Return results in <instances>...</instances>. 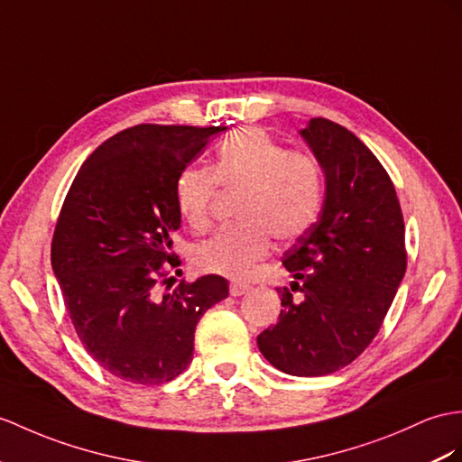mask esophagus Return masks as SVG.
Here are the masks:
<instances>
[{
  "label": "esophagus",
  "mask_w": 462,
  "mask_h": 462,
  "mask_svg": "<svg viewBox=\"0 0 462 462\" xmlns=\"http://www.w3.org/2000/svg\"><path fill=\"white\" fill-rule=\"evenodd\" d=\"M251 290V286H246V284H241V282H231V286H229V291H231V296H243V294H246V291Z\"/></svg>",
  "instance_id": "esophagus-1"
}]
</instances>
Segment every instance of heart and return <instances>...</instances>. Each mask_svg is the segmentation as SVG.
<instances>
[{
    "label": "heart",
    "instance_id": "heart-1",
    "mask_svg": "<svg viewBox=\"0 0 462 462\" xmlns=\"http://www.w3.org/2000/svg\"><path fill=\"white\" fill-rule=\"evenodd\" d=\"M241 188L235 216L241 221L201 243L194 253L199 270L241 280L266 258L273 245L291 241L318 219L323 180L318 161L303 152H288L261 129H241L217 149L213 172L188 166L174 186L176 209L194 231L211 221L216 188Z\"/></svg>",
    "mask_w": 462,
    "mask_h": 462
}]
</instances>
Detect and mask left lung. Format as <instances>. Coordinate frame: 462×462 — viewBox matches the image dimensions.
<instances>
[{
    "label": "left lung",
    "instance_id": "obj_1",
    "mask_svg": "<svg viewBox=\"0 0 462 462\" xmlns=\"http://www.w3.org/2000/svg\"><path fill=\"white\" fill-rule=\"evenodd\" d=\"M325 174L318 221L284 253L294 276L284 310L256 337L266 361L291 376H325L374 339L406 274L400 201L368 146L329 119L300 131Z\"/></svg>",
    "mask_w": 462,
    "mask_h": 462
}]
</instances>
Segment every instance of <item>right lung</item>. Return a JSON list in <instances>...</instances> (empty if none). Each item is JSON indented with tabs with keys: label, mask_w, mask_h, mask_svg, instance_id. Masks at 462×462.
Here are the masks:
<instances>
[{
	"label": "right lung",
	"mask_w": 462,
	"mask_h": 462,
	"mask_svg": "<svg viewBox=\"0 0 462 462\" xmlns=\"http://www.w3.org/2000/svg\"><path fill=\"white\" fill-rule=\"evenodd\" d=\"M227 127L134 125L78 171L56 223L51 263L86 351L133 384L174 380L192 363L199 318L229 296L223 276L161 294L180 216L174 186ZM171 280V278H168Z\"/></svg>",
	"instance_id": "right-lung-1"
}]
</instances>
